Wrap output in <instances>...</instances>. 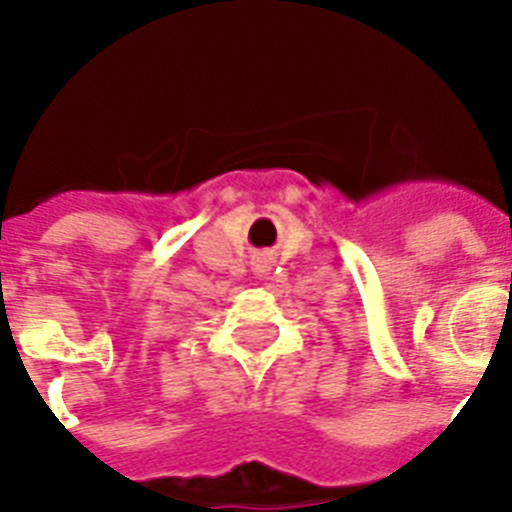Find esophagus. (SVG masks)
<instances>
[{"instance_id": "esophagus-1", "label": "esophagus", "mask_w": 512, "mask_h": 512, "mask_svg": "<svg viewBox=\"0 0 512 512\" xmlns=\"http://www.w3.org/2000/svg\"><path fill=\"white\" fill-rule=\"evenodd\" d=\"M268 271H271V265L265 263V260H257V263H255V276H257V279H265V273H268Z\"/></svg>"}]
</instances>
